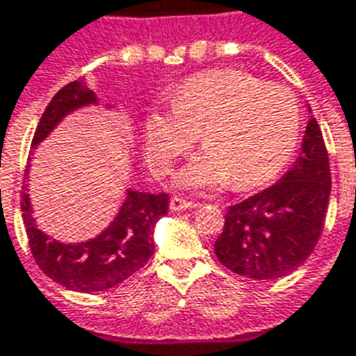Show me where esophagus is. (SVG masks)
<instances>
[{
  "label": "esophagus",
  "mask_w": 356,
  "mask_h": 356,
  "mask_svg": "<svg viewBox=\"0 0 356 356\" xmlns=\"http://www.w3.org/2000/svg\"><path fill=\"white\" fill-rule=\"evenodd\" d=\"M199 203L195 201H188L182 197H172L170 199V209L172 211H188V209H197Z\"/></svg>",
  "instance_id": "obj_1"
}]
</instances>
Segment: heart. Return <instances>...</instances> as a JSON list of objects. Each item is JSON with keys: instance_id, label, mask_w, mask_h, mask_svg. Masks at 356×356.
<instances>
[{"instance_id": "b5f03b06", "label": "heart", "mask_w": 356, "mask_h": 356, "mask_svg": "<svg viewBox=\"0 0 356 356\" xmlns=\"http://www.w3.org/2000/svg\"><path fill=\"white\" fill-rule=\"evenodd\" d=\"M301 130L295 95L243 70H207L176 88L172 109H151L143 122L145 157L165 174L191 149H205L176 176L186 190H257L293 157Z\"/></svg>"}]
</instances>
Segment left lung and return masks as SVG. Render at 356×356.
Wrapping results in <instances>:
<instances>
[{
  "mask_svg": "<svg viewBox=\"0 0 356 356\" xmlns=\"http://www.w3.org/2000/svg\"><path fill=\"white\" fill-rule=\"evenodd\" d=\"M330 190L327 151L311 115L293 166L274 186L228 209L222 234L214 241L218 261L253 280H276L297 270L318 243Z\"/></svg>",
  "mask_w": 356,
  "mask_h": 356,
  "instance_id": "left-lung-1",
  "label": "left lung"
}]
</instances>
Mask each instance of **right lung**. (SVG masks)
I'll return each mask as SVG.
<instances>
[{"instance_id":"add662e5","label":"right lung","mask_w":356,"mask_h":356,"mask_svg":"<svg viewBox=\"0 0 356 356\" xmlns=\"http://www.w3.org/2000/svg\"><path fill=\"white\" fill-rule=\"evenodd\" d=\"M90 105H99V97L88 88L86 78L61 88L40 118L32 147L44 142L67 115ZM105 107L117 109L111 103ZM29 166L24 176H29ZM21 211L32 257L45 276L72 291L93 293L118 286L149 261L155 251L153 230L168 211V195L128 188L113 222L95 238L78 243L59 241L38 228L29 186L22 188Z\"/></svg>"}]
</instances>
